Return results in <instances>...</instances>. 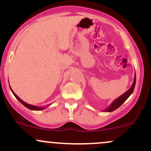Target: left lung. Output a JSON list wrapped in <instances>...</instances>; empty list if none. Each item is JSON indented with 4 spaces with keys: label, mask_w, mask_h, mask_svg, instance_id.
I'll list each match as a JSON object with an SVG mask.
<instances>
[{
    "label": "left lung",
    "mask_w": 151,
    "mask_h": 151,
    "mask_svg": "<svg viewBox=\"0 0 151 151\" xmlns=\"http://www.w3.org/2000/svg\"><path fill=\"white\" fill-rule=\"evenodd\" d=\"M135 83H136V74H134V81H133L132 85L131 88H130L129 90H127V91H126L124 94H123L122 96H120V97H118L117 99H115L108 108L103 110L102 111L112 112V111H114V110L117 109V108H119V107H120L121 105H122V104L129 98V97L132 94L134 88V86H135Z\"/></svg>",
    "instance_id": "left-lung-1"
}]
</instances>
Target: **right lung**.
<instances>
[{
	"label": "right lung",
	"mask_w": 151,
	"mask_h": 151,
	"mask_svg": "<svg viewBox=\"0 0 151 151\" xmlns=\"http://www.w3.org/2000/svg\"><path fill=\"white\" fill-rule=\"evenodd\" d=\"M10 89H11V91H12V92L13 93L14 95L15 96V97H16V98L19 101V102H21V103L23 105H24V106H25L26 108H28V109H29V110H43V109H45V108H46V107H43V108H40V107H37V106H35V105H29V104L26 103L25 102H24V101H23V100H22V99H20L19 97L17 95V94H15L13 90H12V88H11V86H10ZM49 105H47V106H49Z\"/></svg>",
	"instance_id": "obj_1"
}]
</instances>
